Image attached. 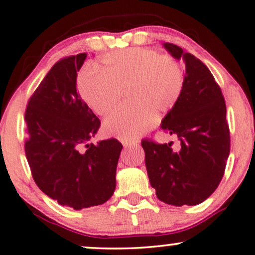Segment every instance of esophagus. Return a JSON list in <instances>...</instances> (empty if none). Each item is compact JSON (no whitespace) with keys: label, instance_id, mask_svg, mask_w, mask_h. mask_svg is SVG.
I'll return each instance as SVG.
<instances>
[{"label":"esophagus","instance_id":"1","mask_svg":"<svg viewBox=\"0 0 255 255\" xmlns=\"http://www.w3.org/2000/svg\"><path fill=\"white\" fill-rule=\"evenodd\" d=\"M123 145H124V147H130V146H134L137 145L138 144V140H131V139H123L122 140Z\"/></svg>","mask_w":255,"mask_h":255}]
</instances>
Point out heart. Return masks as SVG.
I'll use <instances>...</instances> for the list:
<instances>
[{
    "label": "heart",
    "mask_w": 255,
    "mask_h": 255,
    "mask_svg": "<svg viewBox=\"0 0 255 255\" xmlns=\"http://www.w3.org/2000/svg\"><path fill=\"white\" fill-rule=\"evenodd\" d=\"M100 72H84L78 79L81 99L98 116H105L125 92L128 104L104 121V131L122 139L146 132L157 117L174 108L183 89V72L169 55L142 47L106 54L97 66Z\"/></svg>",
    "instance_id": "obj_1"
}]
</instances>
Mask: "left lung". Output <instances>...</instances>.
<instances>
[{"label":"left lung","mask_w":255,"mask_h":255,"mask_svg":"<svg viewBox=\"0 0 255 255\" xmlns=\"http://www.w3.org/2000/svg\"><path fill=\"white\" fill-rule=\"evenodd\" d=\"M175 59H183L185 74L177 103L161 128L176 134L180 149L143 139L150 184L164 203L196 206L214 193L225 174L231 150L226 103L213 74L200 59L165 42Z\"/></svg>","instance_id":"1"}]
</instances>
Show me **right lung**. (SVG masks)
Listing matches in <instances>:
<instances>
[{
    "instance_id": "1",
    "label": "right lung",
    "mask_w": 255,
    "mask_h": 255,
    "mask_svg": "<svg viewBox=\"0 0 255 255\" xmlns=\"http://www.w3.org/2000/svg\"><path fill=\"white\" fill-rule=\"evenodd\" d=\"M86 53L66 56L49 70L28 100L24 151L37 187L75 210L103 204L116 188L122 143H89L100 121L77 92Z\"/></svg>"
}]
</instances>
